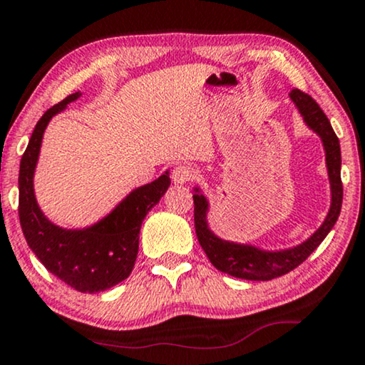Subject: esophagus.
Returning <instances> with one entry per match:
<instances>
[{"label": "esophagus", "mask_w": 365, "mask_h": 365, "mask_svg": "<svg viewBox=\"0 0 365 365\" xmlns=\"http://www.w3.org/2000/svg\"><path fill=\"white\" fill-rule=\"evenodd\" d=\"M195 177V170L190 165H185V163H178V165L173 167L172 170V180L177 185H183L192 180Z\"/></svg>", "instance_id": "esophagus-1"}]
</instances>
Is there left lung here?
<instances>
[{
  "label": "left lung",
  "mask_w": 365,
  "mask_h": 365,
  "mask_svg": "<svg viewBox=\"0 0 365 365\" xmlns=\"http://www.w3.org/2000/svg\"><path fill=\"white\" fill-rule=\"evenodd\" d=\"M289 99L296 106L307 129L321 138L326 155V170L329 178L331 205L324 222L309 238L296 246L279 250H266L253 243H238V241L225 240L210 228L208 213L210 202L202 188L193 187L195 203V232L208 259L215 268L230 276L248 281H269L289 273L299 266L317 246L322 243L327 233L334 227L342 207V183H341V147L339 138L332 130L327 119L316 101L299 89L289 92Z\"/></svg>",
  "instance_id": "obj_1"
}]
</instances>
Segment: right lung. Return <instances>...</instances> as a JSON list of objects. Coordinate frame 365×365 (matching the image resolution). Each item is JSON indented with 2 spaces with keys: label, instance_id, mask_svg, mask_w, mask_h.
I'll use <instances>...</instances> for the list:
<instances>
[{
  "label": "right lung",
  "instance_id": "right-lung-1",
  "mask_svg": "<svg viewBox=\"0 0 365 365\" xmlns=\"http://www.w3.org/2000/svg\"><path fill=\"white\" fill-rule=\"evenodd\" d=\"M82 94L74 92L46 112L36 124L19 165V222L28 246L46 269L81 292H99L129 278L138 253V233L145 215L170 187V170L132 192L99 222L84 228H63L41 210L34 193V172L46 127Z\"/></svg>",
  "mask_w": 365,
  "mask_h": 365
}]
</instances>
